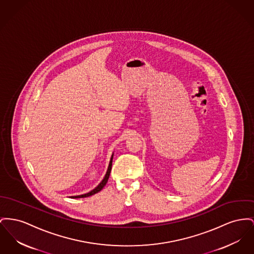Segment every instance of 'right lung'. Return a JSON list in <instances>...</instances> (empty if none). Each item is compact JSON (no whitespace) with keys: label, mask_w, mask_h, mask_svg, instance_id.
Wrapping results in <instances>:
<instances>
[{"label":"right lung","mask_w":254,"mask_h":254,"mask_svg":"<svg viewBox=\"0 0 254 254\" xmlns=\"http://www.w3.org/2000/svg\"><path fill=\"white\" fill-rule=\"evenodd\" d=\"M112 159H113V154H112V156H111V158H110V161H109V165H108V168H107V172H106V174H105V178L104 179L102 180V182L95 188V189H93L91 192L89 193H86V194H79V195H74V196H71L72 198H79V197H87V196H90V195H92V194H95L96 193H98V192H100L104 187H105V184L107 183V180L109 179V176H110V172H111V167H112Z\"/></svg>","instance_id":"obj_1"}]
</instances>
